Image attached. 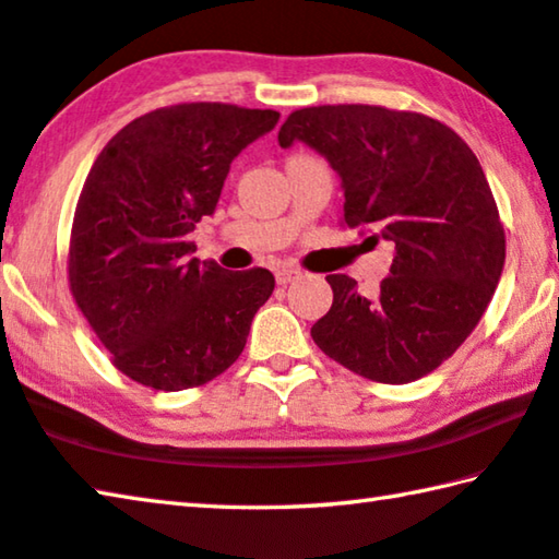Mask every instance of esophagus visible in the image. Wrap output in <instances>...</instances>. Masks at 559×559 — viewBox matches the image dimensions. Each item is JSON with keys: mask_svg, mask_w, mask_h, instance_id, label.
Returning a JSON list of instances; mask_svg holds the SVG:
<instances>
[{"mask_svg": "<svg viewBox=\"0 0 559 559\" xmlns=\"http://www.w3.org/2000/svg\"><path fill=\"white\" fill-rule=\"evenodd\" d=\"M300 276H302V271H300V269H293V266H281V269H276V281H278V286H286V283L296 281V278H300Z\"/></svg>", "mask_w": 559, "mask_h": 559, "instance_id": "1", "label": "esophagus"}]
</instances>
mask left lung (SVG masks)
<instances>
[{"instance_id":"1","label":"left lung","mask_w":559,"mask_h":559,"mask_svg":"<svg viewBox=\"0 0 559 559\" xmlns=\"http://www.w3.org/2000/svg\"><path fill=\"white\" fill-rule=\"evenodd\" d=\"M296 140L343 179L345 224L394 243L377 296L330 273L333 306L310 328L347 370L384 384L429 374L461 347L503 273L506 231L478 157L449 126L382 106L290 112L278 143Z\"/></svg>"}]
</instances>
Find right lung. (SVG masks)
<instances>
[{"label": "right lung", "mask_w": 559, "mask_h": 559, "mask_svg": "<svg viewBox=\"0 0 559 559\" xmlns=\"http://www.w3.org/2000/svg\"><path fill=\"white\" fill-rule=\"evenodd\" d=\"M276 110L179 103L128 122L75 204L69 283L122 374L163 392L214 380L239 359L276 278L192 259L187 234L219 202L234 157Z\"/></svg>", "instance_id": "obj_1"}]
</instances>
